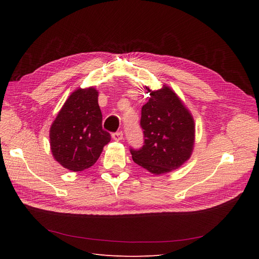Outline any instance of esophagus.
<instances>
[{
  "instance_id": "34e87169",
  "label": "esophagus",
  "mask_w": 259,
  "mask_h": 259,
  "mask_svg": "<svg viewBox=\"0 0 259 259\" xmlns=\"http://www.w3.org/2000/svg\"><path fill=\"white\" fill-rule=\"evenodd\" d=\"M112 138L115 140V142H120L123 138V133L122 132H116L112 134Z\"/></svg>"
}]
</instances>
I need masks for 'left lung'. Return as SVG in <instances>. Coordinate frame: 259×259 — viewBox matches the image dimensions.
I'll return each mask as SVG.
<instances>
[{"mask_svg":"<svg viewBox=\"0 0 259 259\" xmlns=\"http://www.w3.org/2000/svg\"><path fill=\"white\" fill-rule=\"evenodd\" d=\"M150 93L142 108L140 126L145 145L131 149L132 158L151 174L163 175L179 168L190 159L195 140V124L191 112L169 86Z\"/></svg>","mask_w":259,"mask_h":259,"instance_id":"1","label":"left lung"}]
</instances>
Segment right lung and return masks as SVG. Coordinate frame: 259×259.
I'll return each instance as SVG.
<instances>
[{
  "mask_svg": "<svg viewBox=\"0 0 259 259\" xmlns=\"http://www.w3.org/2000/svg\"><path fill=\"white\" fill-rule=\"evenodd\" d=\"M101 122L98 91L91 86L72 92L50 128L54 159L71 171L93 166L111 139Z\"/></svg>",
  "mask_w": 259,
  "mask_h": 259,
  "instance_id": "right-lung-1",
  "label": "right lung"
}]
</instances>
